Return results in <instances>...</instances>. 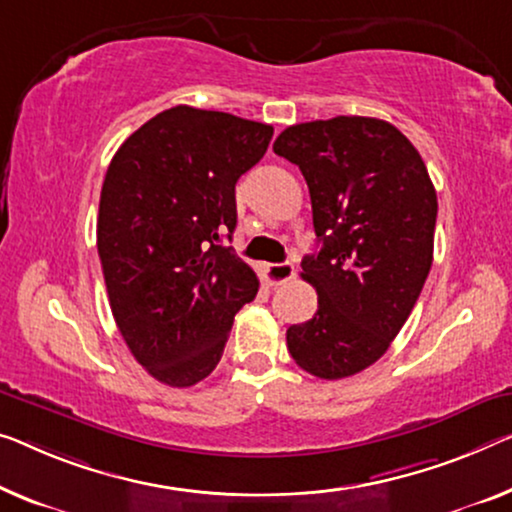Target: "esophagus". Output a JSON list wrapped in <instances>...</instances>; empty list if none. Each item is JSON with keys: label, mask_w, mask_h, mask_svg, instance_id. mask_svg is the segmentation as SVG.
Wrapping results in <instances>:
<instances>
[{"label": "esophagus", "mask_w": 512, "mask_h": 512, "mask_svg": "<svg viewBox=\"0 0 512 512\" xmlns=\"http://www.w3.org/2000/svg\"><path fill=\"white\" fill-rule=\"evenodd\" d=\"M294 276H296V269H294V264H289V262L266 266V280H269L271 285H285V282L292 280Z\"/></svg>", "instance_id": "1"}]
</instances>
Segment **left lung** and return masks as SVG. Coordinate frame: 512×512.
Instances as JSON below:
<instances>
[{"instance_id":"left-lung-1","label":"left lung","mask_w":512,"mask_h":512,"mask_svg":"<svg viewBox=\"0 0 512 512\" xmlns=\"http://www.w3.org/2000/svg\"><path fill=\"white\" fill-rule=\"evenodd\" d=\"M273 151L299 165L322 243L301 262L317 312L289 326L287 349L319 379L352 377L386 354L421 296L437 193L414 144L381 119L289 126Z\"/></svg>"}]
</instances>
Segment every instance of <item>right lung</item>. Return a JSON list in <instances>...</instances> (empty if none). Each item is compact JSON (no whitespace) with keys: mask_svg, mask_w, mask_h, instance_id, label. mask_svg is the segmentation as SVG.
I'll list each match as a JSON object with an SVG mask.
<instances>
[{"mask_svg":"<svg viewBox=\"0 0 512 512\" xmlns=\"http://www.w3.org/2000/svg\"><path fill=\"white\" fill-rule=\"evenodd\" d=\"M273 126L177 105L121 144L105 174L96 246L110 308L131 354L160 384L188 388L223 356L255 271L223 246L234 186Z\"/></svg>","mask_w":512,"mask_h":512,"instance_id":"right-lung-1","label":"right lung"}]
</instances>
